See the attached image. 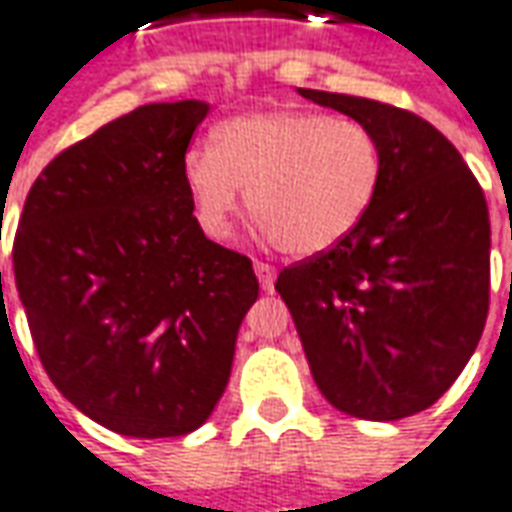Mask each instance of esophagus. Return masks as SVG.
Here are the masks:
<instances>
[{"label":"esophagus","mask_w":512,"mask_h":512,"mask_svg":"<svg viewBox=\"0 0 512 512\" xmlns=\"http://www.w3.org/2000/svg\"><path fill=\"white\" fill-rule=\"evenodd\" d=\"M255 274H257V280H260V288H263V291H271V288H274V280H277V271H274V266H268V263H255Z\"/></svg>","instance_id":"esophagus-1"}]
</instances>
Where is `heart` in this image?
Returning a JSON list of instances; mask_svg holds the SVG:
<instances>
[{
    "instance_id": "b5f03b06",
    "label": "heart",
    "mask_w": 512,
    "mask_h": 512,
    "mask_svg": "<svg viewBox=\"0 0 512 512\" xmlns=\"http://www.w3.org/2000/svg\"><path fill=\"white\" fill-rule=\"evenodd\" d=\"M382 152L366 124L310 110H257L219 121L207 152L182 157L196 224L227 238L241 202L282 252H330L366 221L380 194Z\"/></svg>"
}]
</instances>
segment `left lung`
I'll list each match as a JSON object with an SVG mask.
<instances>
[{
	"label": "left lung",
	"instance_id": "8db88e82",
	"mask_svg": "<svg viewBox=\"0 0 512 512\" xmlns=\"http://www.w3.org/2000/svg\"><path fill=\"white\" fill-rule=\"evenodd\" d=\"M374 132L380 194L324 255L282 268L318 391L341 413L396 421L435 405L480 343L491 285V221L455 146L407 110L296 88Z\"/></svg>",
	"mask_w": 512,
	"mask_h": 512
}]
</instances>
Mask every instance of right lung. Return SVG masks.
<instances>
[{
  "mask_svg": "<svg viewBox=\"0 0 512 512\" xmlns=\"http://www.w3.org/2000/svg\"><path fill=\"white\" fill-rule=\"evenodd\" d=\"M207 113L199 99L135 107L60 152L30 188L13 244L49 380L127 438L205 424L260 291L249 257L205 238L182 185Z\"/></svg>",
  "mask_w": 512,
  "mask_h": 512,
  "instance_id": "add662e5",
  "label": "right lung"
}]
</instances>
